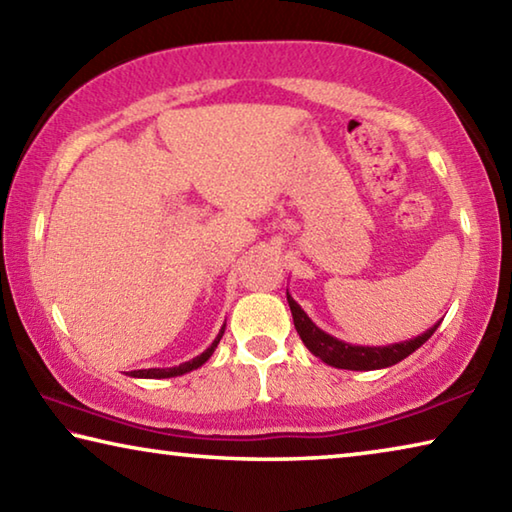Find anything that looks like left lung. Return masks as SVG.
<instances>
[{
    "label": "left lung",
    "instance_id": "obj_1",
    "mask_svg": "<svg viewBox=\"0 0 512 512\" xmlns=\"http://www.w3.org/2000/svg\"><path fill=\"white\" fill-rule=\"evenodd\" d=\"M287 300L291 307L293 325H296L302 343L307 345V350L320 361H325L327 366L343 368V370H379V368L395 366V363H400L402 359H406L409 354L418 350L420 345L427 343L440 325L438 320L436 325L429 327L427 332L415 336L411 341H402L393 345H352L323 332V329H320L314 320L305 314V309L291 298L289 291H287Z\"/></svg>",
    "mask_w": 512,
    "mask_h": 512
}]
</instances>
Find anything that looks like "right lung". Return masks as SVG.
I'll use <instances>...</instances> for the list:
<instances>
[{"instance_id": "obj_1", "label": "right lung", "mask_w": 512, "mask_h": 512, "mask_svg": "<svg viewBox=\"0 0 512 512\" xmlns=\"http://www.w3.org/2000/svg\"><path fill=\"white\" fill-rule=\"evenodd\" d=\"M223 332H225V325L221 327V332L216 334V339H214V343L210 345V348H207L203 354H198V357H194L192 361H185V363H180V366H173V368H149V370H131V377H137V379H167V377H180V375H185V372H192V370H196V368H201L203 363H205L207 359H210L212 354H214L216 345H219V341H221Z\"/></svg>"}]
</instances>
